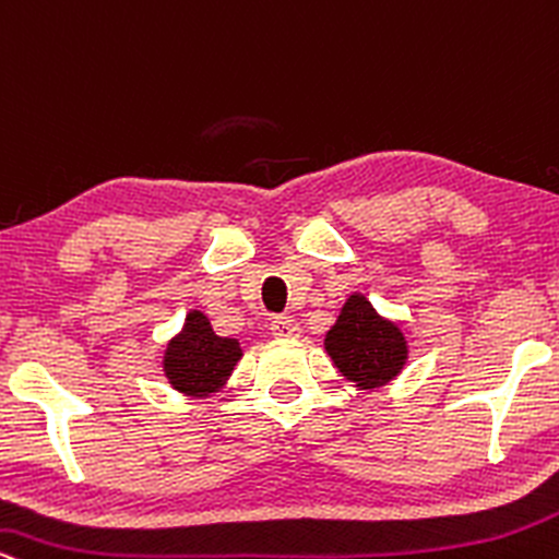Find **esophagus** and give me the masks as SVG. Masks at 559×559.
I'll return each mask as SVG.
<instances>
[{
	"label": "esophagus",
	"mask_w": 559,
	"mask_h": 559,
	"mask_svg": "<svg viewBox=\"0 0 559 559\" xmlns=\"http://www.w3.org/2000/svg\"><path fill=\"white\" fill-rule=\"evenodd\" d=\"M298 321L293 317H274L272 319V334H277V337H295L298 334Z\"/></svg>",
	"instance_id": "obj_1"
}]
</instances>
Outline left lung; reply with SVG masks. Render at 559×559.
<instances>
[{"instance_id": "left-lung-1", "label": "left lung", "mask_w": 559, "mask_h": 559, "mask_svg": "<svg viewBox=\"0 0 559 559\" xmlns=\"http://www.w3.org/2000/svg\"><path fill=\"white\" fill-rule=\"evenodd\" d=\"M326 353L350 382L371 390L403 369L408 350L397 324L379 317L364 295H350L326 334Z\"/></svg>"}]
</instances>
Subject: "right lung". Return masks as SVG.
<instances>
[{
  "label": "right lung",
  "mask_w": 559,
  "mask_h": 559,
  "mask_svg": "<svg viewBox=\"0 0 559 559\" xmlns=\"http://www.w3.org/2000/svg\"><path fill=\"white\" fill-rule=\"evenodd\" d=\"M240 347L235 340L214 334L203 313H188L180 337H175L164 356V371L175 390L188 395H206L219 386L238 364Z\"/></svg>",
  "instance_id": "add662e5"
}]
</instances>
